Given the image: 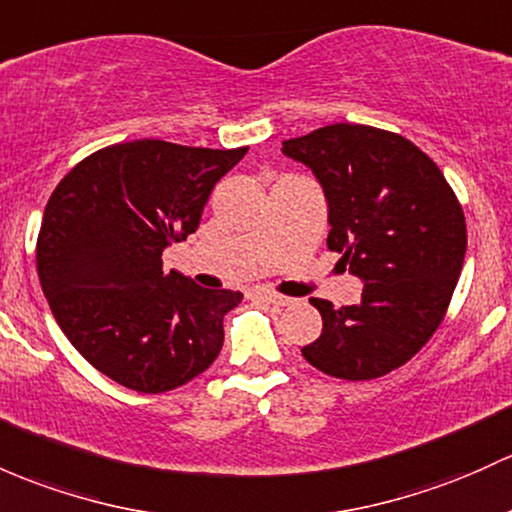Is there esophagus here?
<instances>
[{
    "instance_id": "esophagus-1",
    "label": "esophagus",
    "mask_w": 512,
    "mask_h": 512,
    "mask_svg": "<svg viewBox=\"0 0 512 512\" xmlns=\"http://www.w3.org/2000/svg\"><path fill=\"white\" fill-rule=\"evenodd\" d=\"M256 295L258 298H263L266 302H273V305H278V307H285V305H293V298H288V295H280V293H276V290H256Z\"/></svg>"
}]
</instances>
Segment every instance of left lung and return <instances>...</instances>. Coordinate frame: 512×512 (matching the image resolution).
I'll list each match as a JSON object with an SVG mask.
<instances>
[{
  "instance_id": "1",
  "label": "left lung",
  "mask_w": 512,
  "mask_h": 512,
  "mask_svg": "<svg viewBox=\"0 0 512 512\" xmlns=\"http://www.w3.org/2000/svg\"><path fill=\"white\" fill-rule=\"evenodd\" d=\"M320 180L327 249L364 280L361 302L310 298L322 334L302 356L342 381H371L408 364L442 324L466 254V219L437 163L405 136L329 124L283 141Z\"/></svg>"
}]
</instances>
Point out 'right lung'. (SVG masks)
Listing matches in <instances>:
<instances>
[{
    "label": "right lung",
    "instance_id": "right-lung-1",
    "mask_svg": "<svg viewBox=\"0 0 512 512\" xmlns=\"http://www.w3.org/2000/svg\"><path fill=\"white\" fill-rule=\"evenodd\" d=\"M249 146L139 139L90 153L53 190L36 241L43 295L70 344L136 393H166L212 366L234 290L163 271L200 224L217 180Z\"/></svg>",
    "mask_w": 512,
    "mask_h": 512
}]
</instances>
